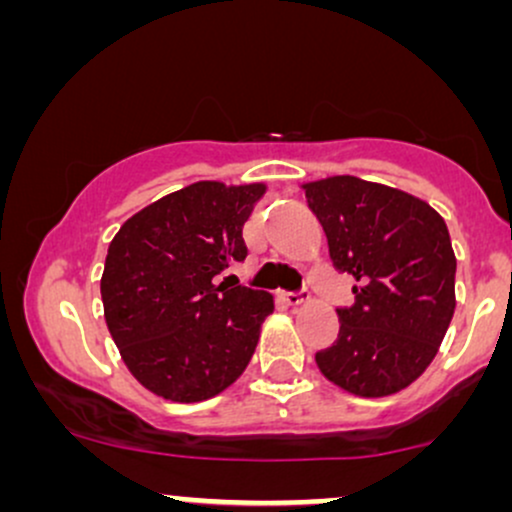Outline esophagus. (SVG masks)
<instances>
[{
  "label": "esophagus",
  "mask_w": 512,
  "mask_h": 512,
  "mask_svg": "<svg viewBox=\"0 0 512 512\" xmlns=\"http://www.w3.org/2000/svg\"><path fill=\"white\" fill-rule=\"evenodd\" d=\"M281 301H284L286 305H291V308H298V305L308 303L310 296H308V291H286V293H281Z\"/></svg>",
  "instance_id": "34e87169"
}]
</instances>
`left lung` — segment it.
Segmentation results:
<instances>
[{
    "label": "left lung",
    "mask_w": 512,
    "mask_h": 512,
    "mask_svg": "<svg viewBox=\"0 0 512 512\" xmlns=\"http://www.w3.org/2000/svg\"><path fill=\"white\" fill-rule=\"evenodd\" d=\"M334 269L356 279L339 334L315 354L327 380L358 397L395 395L438 354L455 313V252L424 199L354 175L303 185Z\"/></svg>",
    "instance_id": "1"
}]
</instances>
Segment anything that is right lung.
Returning a JSON list of instances; mask_svg holds the SVG:
<instances>
[{"label":"right lung","mask_w":512,"mask_h":512,"mask_svg":"<svg viewBox=\"0 0 512 512\" xmlns=\"http://www.w3.org/2000/svg\"><path fill=\"white\" fill-rule=\"evenodd\" d=\"M267 187L202 180L127 219L105 257V322L129 373L170 402H202L255 354L267 291L216 284L248 255L243 223Z\"/></svg>","instance_id":"obj_1"}]
</instances>
